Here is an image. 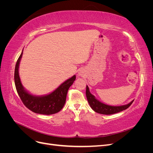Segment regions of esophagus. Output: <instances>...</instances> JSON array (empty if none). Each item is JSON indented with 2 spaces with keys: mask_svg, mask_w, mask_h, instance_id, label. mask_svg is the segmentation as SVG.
Here are the masks:
<instances>
[{
  "mask_svg": "<svg viewBox=\"0 0 153 153\" xmlns=\"http://www.w3.org/2000/svg\"><path fill=\"white\" fill-rule=\"evenodd\" d=\"M78 74H79L80 75H82V74H83V71H79V73H78Z\"/></svg>",
  "mask_w": 153,
  "mask_h": 153,
  "instance_id": "34e87169",
  "label": "esophagus"
}]
</instances>
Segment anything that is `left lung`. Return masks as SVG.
I'll return each mask as SVG.
<instances>
[{"instance_id":"1","label":"left lung","mask_w":153,"mask_h":153,"mask_svg":"<svg viewBox=\"0 0 153 153\" xmlns=\"http://www.w3.org/2000/svg\"><path fill=\"white\" fill-rule=\"evenodd\" d=\"M86 96H87L88 102H89L92 109L97 113L104 114V115H110V114H114L118 113L119 112H121V111L126 110L128 107H129V106H130L133 102V100L131 102L126 105L118 106H110V105H105L103 103L100 102V101L97 100L95 98V97L90 92L89 87H88L87 85L86 87Z\"/></svg>"}]
</instances>
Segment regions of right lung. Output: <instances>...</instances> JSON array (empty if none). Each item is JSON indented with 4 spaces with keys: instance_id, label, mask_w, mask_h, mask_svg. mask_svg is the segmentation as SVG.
Here are the masks:
<instances>
[{
    "instance_id": "right-lung-1",
    "label": "right lung",
    "mask_w": 153,
    "mask_h": 153,
    "mask_svg": "<svg viewBox=\"0 0 153 153\" xmlns=\"http://www.w3.org/2000/svg\"><path fill=\"white\" fill-rule=\"evenodd\" d=\"M23 52L18 59L15 69V83L16 91L27 108L36 114L51 115L59 112L66 103L69 88L75 81L76 76L64 82L52 93L44 96H34L28 93L23 87L20 82L18 68Z\"/></svg>"
}]
</instances>
